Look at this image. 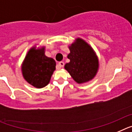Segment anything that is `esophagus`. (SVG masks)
Segmentation results:
<instances>
[{
  "instance_id": "34e87169",
  "label": "esophagus",
  "mask_w": 132,
  "mask_h": 132,
  "mask_svg": "<svg viewBox=\"0 0 132 132\" xmlns=\"http://www.w3.org/2000/svg\"><path fill=\"white\" fill-rule=\"evenodd\" d=\"M64 66V62H60L58 64V68H63Z\"/></svg>"
}]
</instances>
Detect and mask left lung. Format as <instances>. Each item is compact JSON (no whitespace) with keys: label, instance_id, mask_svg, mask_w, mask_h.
<instances>
[{"label":"left lung","instance_id":"obj_1","mask_svg":"<svg viewBox=\"0 0 132 132\" xmlns=\"http://www.w3.org/2000/svg\"><path fill=\"white\" fill-rule=\"evenodd\" d=\"M70 62L64 68L76 82L84 83L93 79L98 72V60L92 47L82 39L77 38L69 46Z\"/></svg>","mask_w":132,"mask_h":132}]
</instances>
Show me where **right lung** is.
Listing matches in <instances>:
<instances>
[{
	"label": "right lung",
	"mask_w": 132,
	"mask_h": 132,
	"mask_svg": "<svg viewBox=\"0 0 132 132\" xmlns=\"http://www.w3.org/2000/svg\"><path fill=\"white\" fill-rule=\"evenodd\" d=\"M56 69V62L44 54V47L36 50L32 48L28 51L22 66L25 80L33 86L42 88L48 84Z\"/></svg>",
	"instance_id": "1"
}]
</instances>
